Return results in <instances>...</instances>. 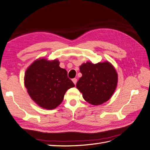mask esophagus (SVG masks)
Returning <instances> with one entry per match:
<instances>
[{
	"label": "esophagus",
	"instance_id": "obj_1",
	"mask_svg": "<svg viewBox=\"0 0 150 150\" xmlns=\"http://www.w3.org/2000/svg\"><path fill=\"white\" fill-rule=\"evenodd\" d=\"M72 80L73 81V83H74L75 85L76 84V83H77V79H76V78H73Z\"/></svg>",
	"mask_w": 150,
	"mask_h": 150
}]
</instances>
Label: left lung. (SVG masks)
<instances>
[{
	"instance_id": "obj_1",
	"label": "left lung",
	"mask_w": 150,
	"mask_h": 150,
	"mask_svg": "<svg viewBox=\"0 0 150 150\" xmlns=\"http://www.w3.org/2000/svg\"><path fill=\"white\" fill-rule=\"evenodd\" d=\"M82 76L76 87L83 98L91 104L98 105L107 102L114 93L117 85V71L108 62L83 63L79 67Z\"/></svg>"
}]
</instances>
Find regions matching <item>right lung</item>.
<instances>
[{
  "instance_id": "1",
  "label": "right lung",
  "mask_w": 150,
  "mask_h": 150,
  "mask_svg": "<svg viewBox=\"0 0 150 150\" xmlns=\"http://www.w3.org/2000/svg\"><path fill=\"white\" fill-rule=\"evenodd\" d=\"M58 60L39 59L30 65L24 74V85L32 99L41 108L55 109L62 102L66 91L74 87L67 71Z\"/></svg>"
}]
</instances>
